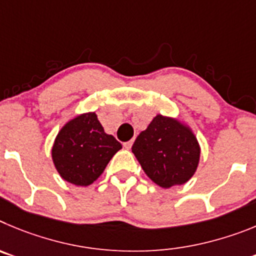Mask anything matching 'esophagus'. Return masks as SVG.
Returning <instances> with one entry per match:
<instances>
[{"label": "esophagus", "instance_id": "esophagus-1", "mask_svg": "<svg viewBox=\"0 0 256 256\" xmlns=\"http://www.w3.org/2000/svg\"><path fill=\"white\" fill-rule=\"evenodd\" d=\"M124 146H125V149H131V146H132V140H130V142H124Z\"/></svg>", "mask_w": 256, "mask_h": 256}]
</instances>
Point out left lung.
Listing matches in <instances>:
<instances>
[{"label": "left lung", "mask_w": 256, "mask_h": 256, "mask_svg": "<svg viewBox=\"0 0 256 256\" xmlns=\"http://www.w3.org/2000/svg\"><path fill=\"white\" fill-rule=\"evenodd\" d=\"M132 153L146 176L163 188L188 182L200 160L199 142L191 128L162 114L139 134Z\"/></svg>", "instance_id": "1"}]
</instances>
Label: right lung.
<instances>
[{"mask_svg":"<svg viewBox=\"0 0 256 256\" xmlns=\"http://www.w3.org/2000/svg\"><path fill=\"white\" fill-rule=\"evenodd\" d=\"M122 148L104 132L96 112L70 120L58 131L52 148V160L62 178L76 186H88L100 174L112 156Z\"/></svg>","mask_w":256,"mask_h":256,"instance_id":"obj_1","label":"right lung"}]
</instances>
